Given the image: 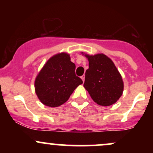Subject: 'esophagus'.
I'll use <instances>...</instances> for the list:
<instances>
[{
  "label": "esophagus",
  "instance_id": "obj_1",
  "mask_svg": "<svg viewBox=\"0 0 153 153\" xmlns=\"http://www.w3.org/2000/svg\"><path fill=\"white\" fill-rule=\"evenodd\" d=\"M80 78H81V79L82 80V82L85 81V75H82V76L80 77Z\"/></svg>",
  "mask_w": 153,
  "mask_h": 153
}]
</instances>
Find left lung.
Listing matches in <instances>:
<instances>
[{"instance_id": "8db88e82", "label": "left lung", "mask_w": 153, "mask_h": 153, "mask_svg": "<svg viewBox=\"0 0 153 153\" xmlns=\"http://www.w3.org/2000/svg\"><path fill=\"white\" fill-rule=\"evenodd\" d=\"M85 56L88 59L89 68L85 72L84 88L100 106L115 103L122 95L124 82L114 63L103 54Z\"/></svg>"}]
</instances>
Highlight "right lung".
Segmentation results:
<instances>
[{"label":"right lung","instance_id":"1","mask_svg":"<svg viewBox=\"0 0 153 153\" xmlns=\"http://www.w3.org/2000/svg\"><path fill=\"white\" fill-rule=\"evenodd\" d=\"M70 54L62 52L47 60L35 79V92L44 105L57 107L65 103L82 80L76 76Z\"/></svg>","mask_w":153,"mask_h":153}]
</instances>
